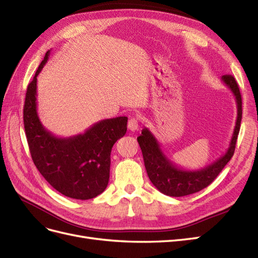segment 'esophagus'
Returning <instances> with one entry per match:
<instances>
[{"label":"esophagus","mask_w":258,"mask_h":258,"mask_svg":"<svg viewBox=\"0 0 258 258\" xmlns=\"http://www.w3.org/2000/svg\"><path fill=\"white\" fill-rule=\"evenodd\" d=\"M138 119L137 118H131L127 122V128L132 132H135L138 130Z\"/></svg>","instance_id":"1"}]
</instances>
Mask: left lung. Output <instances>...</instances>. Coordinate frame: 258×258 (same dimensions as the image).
I'll return each instance as SVG.
<instances>
[{
	"mask_svg": "<svg viewBox=\"0 0 258 258\" xmlns=\"http://www.w3.org/2000/svg\"><path fill=\"white\" fill-rule=\"evenodd\" d=\"M222 81L230 89L236 97L237 120L227 151L219 160L199 170H185L179 168L177 165L168 160V157L162 151L159 141L148 128H144L141 135L137 137L149 179L163 194L181 197L199 192L219 176V173L234 155L240 123L242 119V99L234 76L224 75L222 76Z\"/></svg>",
	"mask_w": 258,
	"mask_h": 258,
	"instance_id": "8db88e82",
	"label": "left lung"
}]
</instances>
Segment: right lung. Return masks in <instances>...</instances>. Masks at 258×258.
Returning <instances> with one entry per match:
<instances>
[{
	"label": "right lung",
	"instance_id": "add662e5",
	"mask_svg": "<svg viewBox=\"0 0 258 258\" xmlns=\"http://www.w3.org/2000/svg\"><path fill=\"white\" fill-rule=\"evenodd\" d=\"M50 50L39 64L30 82L23 107V124L32 160L46 181L70 198H94L108 185L110 153L115 141L125 135L127 117L102 120L84 134L61 138L41 124L37 114V76Z\"/></svg>",
	"mask_w": 258,
	"mask_h": 258
}]
</instances>
